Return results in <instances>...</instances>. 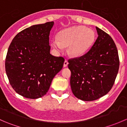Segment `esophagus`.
I'll use <instances>...</instances> for the list:
<instances>
[{"label":"esophagus","instance_id":"34e87169","mask_svg":"<svg viewBox=\"0 0 127 127\" xmlns=\"http://www.w3.org/2000/svg\"><path fill=\"white\" fill-rule=\"evenodd\" d=\"M68 65V62H67V61H66V60H65L64 62V64H63V66L64 67H66V66Z\"/></svg>","mask_w":127,"mask_h":127}]
</instances>
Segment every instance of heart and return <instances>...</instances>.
<instances>
[{
	"mask_svg": "<svg viewBox=\"0 0 127 127\" xmlns=\"http://www.w3.org/2000/svg\"><path fill=\"white\" fill-rule=\"evenodd\" d=\"M95 39L94 31L83 26H75L63 29L58 33V38L52 40V45L58 50L67 47L69 55L79 58L85 55Z\"/></svg>",
	"mask_w": 127,
	"mask_h": 127,
	"instance_id": "1",
	"label": "heart"
}]
</instances>
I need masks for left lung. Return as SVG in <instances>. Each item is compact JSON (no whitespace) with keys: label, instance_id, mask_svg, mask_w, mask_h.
I'll use <instances>...</instances> for the list:
<instances>
[{"label":"left lung","instance_id":"8db88e82","mask_svg":"<svg viewBox=\"0 0 127 127\" xmlns=\"http://www.w3.org/2000/svg\"><path fill=\"white\" fill-rule=\"evenodd\" d=\"M96 29L98 37L90 50L84 56L68 60L72 92L86 101L99 99L111 90L119 68L113 39L98 27Z\"/></svg>","mask_w":127,"mask_h":127}]
</instances>
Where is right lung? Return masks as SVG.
Returning <instances> with one entry per match:
<instances>
[{
	"label": "right lung",
	"mask_w": 127,
	"mask_h": 127,
	"mask_svg": "<svg viewBox=\"0 0 127 127\" xmlns=\"http://www.w3.org/2000/svg\"><path fill=\"white\" fill-rule=\"evenodd\" d=\"M54 22L35 24L20 32L12 40L5 59V71L11 87L22 96H44L64 59L50 54L49 35Z\"/></svg>",
	"instance_id": "add662e5"
}]
</instances>
